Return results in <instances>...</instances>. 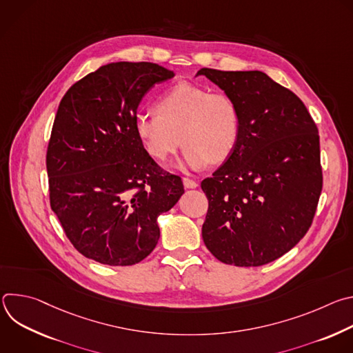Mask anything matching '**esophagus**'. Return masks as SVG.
Wrapping results in <instances>:
<instances>
[{"mask_svg":"<svg viewBox=\"0 0 353 353\" xmlns=\"http://www.w3.org/2000/svg\"><path fill=\"white\" fill-rule=\"evenodd\" d=\"M183 184L185 188H196L198 187V183L192 179H188V177H184L183 179Z\"/></svg>","mask_w":353,"mask_h":353,"instance_id":"esophagus-1","label":"esophagus"}]
</instances>
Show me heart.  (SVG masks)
<instances>
[{
  "instance_id": "1",
  "label": "heart",
  "mask_w": 353,
  "mask_h": 353,
  "mask_svg": "<svg viewBox=\"0 0 353 353\" xmlns=\"http://www.w3.org/2000/svg\"><path fill=\"white\" fill-rule=\"evenodd\" d=\"M155 108L157 112L138 113L134 119L137 138L155 161H168L181 141V166L192 170L204 169L211 162H225L234 152L241 116L228 93L179 82L158 97Z\"/></svg>"
}]
</instances>
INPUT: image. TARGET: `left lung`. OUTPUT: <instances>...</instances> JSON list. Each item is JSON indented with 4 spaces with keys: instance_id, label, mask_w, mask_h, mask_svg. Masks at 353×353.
Returning a JSON list of instances; mask_svg holds the SVG:
<instances>
[{
    "instance_id": "left-lung-1",
    "label": "left lung",
    "mask_w": 353,
    "mask_h": 353,
    "mask_svg": "<svg viewBox=\"0 0 353 353\" xmlns=\"http://www.w3.org/2000/svg\"><path fill=\"white\" fill-rule=\"evenodd\" d=\"M196 75L232 96L241 116L234 152L201 183L208 198L204 243L225 264H268L312 226L323 188L317 125L292 90L261 71Z\"/></svg>"
}]
</instances>
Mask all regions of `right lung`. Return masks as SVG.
Masks as SVG:
<instances>
[{"label": "right lung", "mask_w": 353, "mask_h": 353, "mask_svg": "<svg viewBox=\"0 0 353 353\" xmlns=\"http://www.w3.org/2000/svg\"><path fill=\"white\" fill-rule=\"evenodd\" d=\"M173 77L154 63H112L61 99L46 158L50 205L86 259L112 267L142 261L161 237L158 216L184 192L134 132L145 93Z\"/></svg>", "instance_id": "right-lung-1"}]
</instances>
